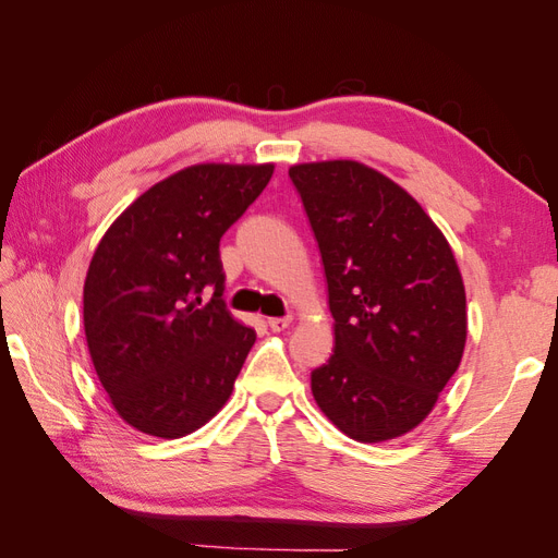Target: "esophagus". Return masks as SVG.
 Returning a JSON list of instances; mask_svg holds the SVG:
<instances>
[{
	"instance_id": "1",
	"label": "esophagus",
	"mask_w": 558,
	"mask_h": 558,
	"mask_svg": "<svg viewBox=\"0 0 558 558\" xmlns=\"http://www.w3.org/2000/svg\"><path fill=\"white\" fill-rule=\"evenodd\" d=\"M267 326L272 328L275 332H281L291 326V316H275V318H267Z\"/></svg>"
}]
</instances>
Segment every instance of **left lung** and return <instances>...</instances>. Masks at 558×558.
<instances>
[{"mask_svg":"<svg viewBox=\"0 0 558 558\" xmlns=\"http://www.w3.org/2000/svg\"><path fill=\"white\" fill-rule=\"evenodd\" d=\"M289 177L316 238L335 318L314 400L359 442L428 416L461 363L465 289L445 234L398 183L353 160L295 165Z\"/></svg>","mask_w":558,"mask_h":558,"instance_id":"left-lung-1","label":"left lung"}]
</instances>
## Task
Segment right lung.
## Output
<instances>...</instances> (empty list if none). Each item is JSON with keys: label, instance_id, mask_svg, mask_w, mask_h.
Masks as SVG:
<instances>
[{"label": "right lung", "instance_id": "right-lung-1", "mask_svg": "<svg viewBox=\"0 0 558 558\" xmlns=\"http://www.w3.org/2000/svg\"><path fill=\"white\" fill-rule=\"evenodd\" d=\"M272 172L181 170L134 199L95 248L83 286L86 340L111 404L137 430L189 435L230 398L256 330L226 310L218 244Z\"/></svg>", "mask_w": 558, "mask_h": 558}]
</instances>
